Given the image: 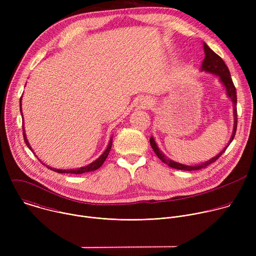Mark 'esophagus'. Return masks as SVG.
Masks as SVG:
<instances>
[{
  "instance_id": "1",
  "label": "esophagus",
  "mask_w": 256,
  "mask_h": 256,
  "mask_svg": "<svg viewBox=\"0 0 256 256\" xmlns=\"http://www.w3.org/2000/svg\"><path fill=\"white\" fill-rule=\"evenodd\" d=\"M142 103H144V104H142L144 107H148V106L150 105V101H149V100H146V101H144Z\"/></svg>"
}]
</instances>
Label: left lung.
Returning a JSON list of instances; mask_svg holds the SVG:
<instances>
[{"mask_svg":"<svg viewBox=\"0 0 256 256\" xmlns=\"http://www.w3.org/2000/svg\"><path fill=\"white\" fill-rule=\"evenodd\" d=\"M204 58L202 60V70H206V72H210L212 74H216V76H218L220 78L221 82L225 85L226 90H227V94L228 96L231 98L232 102H233V107H234V128H233V134L232 136L230 138L229 144L233 140L235 134H236V130H237V93H236V88L234 86V83L232 81L231 78V74H230V70L228 68V66H226L225 62L222 60V58L220 56H218L216 52H214L206 44H204ZM150 144H151V147L153 148L155 154L158 156V158L165 164H167L169 167L174 168V169H178V170H186V171H192V170H200L202 168H206V166L210 165L212 163L216 162L218 158L222 156V154L226 151L227 147L218 153L216 156H214V158H212L210 160L198 165V166H188V165H184V164H180L177 162H174L170 159H168L161 151L160 149L157 147V144L153 138V136L150 138Z\"/></svg>","mask_w":256,"mask_h":256,"instance_id":"left-lung-1","label":"left lung"}]
</instances>
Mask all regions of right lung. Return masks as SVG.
I'll list each match as a JSON object with an SVG mask.
<instances>
[{"label": "right lung", "instance_id": "right-lung-1", "mask_svg": "<svg viewBox=\"0 0 256 256\" xmlns=\"http://www.w3.org/2000/svg\"><path fill=\"white\" fill-rule=\"evenodd\" d=\"M20 112H21V114H22V108H21V98H20ZM23 116V114H22ZM23 128V138H24V142H26L27 147L32 151L31 147L29 146V142L26 138V134H25V132H24V128ZM112 140H110V142H109L108 144V147L107 149L104 151V153L97 159L95 160L94 162H92L91 164L85 166V167H82V168H79V169H76V170H60V169H54V168H52V167H48V169L54 171V172H58V173H70V174H82V173H86V172H90V171H94V170H97L98 168L101 167V165L104 163V161L106 160L109 152H110V149H112Z\"/></svg>", "mask_w": 256, "mask_h": 256}]
</instances>
